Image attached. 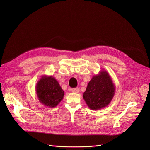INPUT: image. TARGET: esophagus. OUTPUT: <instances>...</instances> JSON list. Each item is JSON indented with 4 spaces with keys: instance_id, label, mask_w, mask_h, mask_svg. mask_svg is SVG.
I'll list each match as a JSON object with an SVG mask.
<instances>
[{
    "instance_id": "1",
    "label": "esophagus",
    "mask_w": 150,
    "mask_h": 150,
    "mask_svg": "<svg viewBox=\"0 0 150 150\" xmlns=\"http://www.w3.org/2000/svg\"><path fill=\"white\" fill-rule=\"evenodd\" d=\"M71 91L72 93H79V89L78 88L71 89Z\"/></svg>"
}]
</instances>
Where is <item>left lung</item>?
<instances>
[{"instance_id":"obj_1","label":"left lung","mask_w":150,"mask_h":150,"mask_svg":"<svg viewBox=\"0 0 150 150\" xmlns=\"http://www.w3.org/2000/svg\"><path fill=\"white\" fill-rule=\"evenodd\" d=\"M115 93V86L110 74L101 70L89 82L83 99L92 110H99L110 104Z\"/></svg>"}]
</instances>
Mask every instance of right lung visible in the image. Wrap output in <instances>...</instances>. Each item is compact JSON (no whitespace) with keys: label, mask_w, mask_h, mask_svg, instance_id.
I'll return each mask as SVG.
<instances>
[{"label":"right lung","mask_w":150,"mask_h":150,"mask_svg":"<svg viewBox=\"0 0 150 150\" xmlns=\"http://www.w3.org/2000/svg\"><path fill=\"white\" fill-rule=\"evenodd\" d=\"M35 92L39 102L49 108L56 107L62 100L64 94L55 78L47 75H43L38 81Z\"/></svg>","instance_id":"obj_1"}]
</instances>
